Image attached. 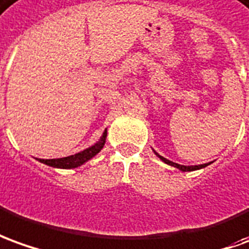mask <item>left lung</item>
<instances>
[{
	"label": "left lung",
	"instance_id": "left-lung-1",
	"mask_svg": "<svg viewBox=\"0 0 249 249\" xmlns=\"http://www.w3.org/2000/svg\"><path fill=\"white\" fill-rule=\"evenodd\" d=\"M154 153H156V151H154ZM156 156L160 157V160H162V161L165 162V163L170 165V166L177 167V169L182 170V172H193V170H198V169H202V167H205L209 165V163H204V165H196V166H185V165H178V163H176V162L169 161V160H166V158H163L162 156H160L158 153H156Z\"/></svg>",
	"mask_w": 249,
	"mask_h": 249
}]
</instances>
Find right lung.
I'll use <instances>...</instances> for the list:
<instances>
[{
	"label": "right lung",
	"instance_id": "right-lung-1",
	"mask_svg": "<svg viewBox=\"0 0 249 249\" xmlns=\"http://www.w3.org/2000/svg\"><path fill=\"white\" fill-rule=\"evenodd\" d=\"M106 137H107V131L103 133L99 141L93 146L83 150V151L77 153V154H73V156L64 157V158H56V160H38V161L48 165V166L59 167V169H73V167L80 166L84 162H87L88 160H91L92 157L96 156L100 150L103 149V146L106 143Z\"/></svg>",
	"mask_w": 249,
	"mask_h": 249
}]
</instances>
